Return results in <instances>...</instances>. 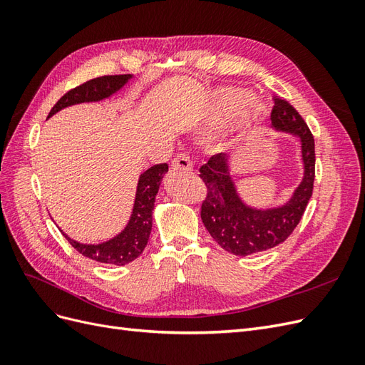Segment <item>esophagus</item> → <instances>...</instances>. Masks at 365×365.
<instances>
[{"mask_svg":"<svg viewBox=\"0 0 365 365\" xmlns=\"http://www.w3.org/2000/svg\"><path fill=\"white\" fill-rule=\"evenodd\" d=\"M172 168L175 170H180V172H189V170H192L193 169V164H192V160L189 157V153L180 152L178 155L173 158Z\"/></svg>","mask_w":365,"mask_h":365,"instance_id":"obj_1","label":"esophagus"}]
</instances>
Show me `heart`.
<instances>
[{
    "label": "heart",
    "instance_id": "heart-1",
    "mask_svg": "<svg viewBox=\"0 0 365 365\" xmlns=\"http://www.w3.org/2000/svg\"><path fill=\"white\" fill-rule=\"evenodd\" d=\"M248 93L244 90H236V88H225V90L219 91L215 98V106L216 111L220 117H233L236 115L242 106L248 102ZM263 115V106L259 103H254L250 111L245 113L244 120L245 123L251 125L254 121H257Z\"/></svg>",
    "mask_w": 365,
    "mask_h": 365
}]
</instances>
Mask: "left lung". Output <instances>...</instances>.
Wrapping results in <instances>:
<instances>
[{
	"label": "left lung",
	"instance_id": "obj_1",
	"mask_svg": "<svg viewBox=\"0 0 365 365\" xmlns=\"http://www.w3.org/2000/svg\"><path fill=\"white\" fill-rule=\"evenodd\" d=\"M271 123L277 130L291 132L302 141L304 176L291 200L282 207L259 210L242 202L230 175L228 155L217 153L201 165L200 176L207 196L201 219L220 248L250 256L277 247L291 236L307 207L315 180V143L312 132L297 109L282 97H272Z\"/></svg>",
	"mask_w": 365,
	"mask_h": 365
}]
</instances>
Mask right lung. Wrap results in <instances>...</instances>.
<instances>
[{
  "label": "right lung",
  "mask_w": 365,
  "mask_h": 365,
  "mask_svg": "<svg viewBox=\"0 0 365 365\" xmlns=\"http://www.w3.org/2000/svg\"><path fill=\"white\" fill-rule=\"evenodd\" d=\"M130 77V74L102 76L76 86L59 98L56 105L51 108L48 117L56 114L61 109L76 103L103 101V98L117 93ZM168 170L169 165L165 163H160L152 165V168H149L146 172H143L140 175L134 210H132L129 224L118 236L109 239L108 242H103V244L86 245L70 239L65 233L62 235L67 237V240L74 250H77L82 256L91 260L109 264H118V267L135 260L148 245L149 235L152 230L153 204H155V196L158 193L163 175Z\"/></svg>",
  "instance_id": "right-lung-1"
}]
</instances>
